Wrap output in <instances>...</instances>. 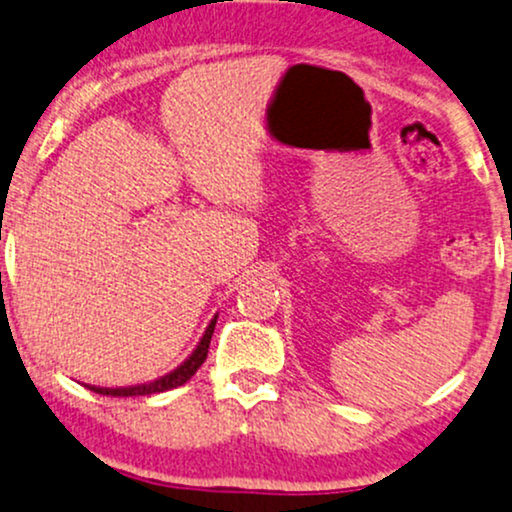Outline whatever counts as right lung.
<instances>
[{
    "instance_id": "obj_1",
    "label": "right lung",
    "mask_w": 512,
    "mask_h": 512,
    "mask_svg": "<svg viewBox=\"0 0 512 512\" xmlns=\"http://www.w3.org/2000/svg\"><path fill=\"white\" fill-rule=\"evenodd\" d=\"M213 330H215V318L210 321V326L206 328V335H203L198 347L191 354L189 359L182 366L172 371V374L158 378V381H150V383H141V386H129V388H98V386H86L93 390V393L100 395H112V398H131V395H153V393H165V390H172L177 386H184L191 376L201 369V364L206 362L208 357V347H210V338H213Z\"/></svg>"
}]
</instances>
